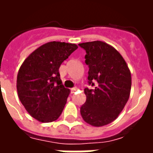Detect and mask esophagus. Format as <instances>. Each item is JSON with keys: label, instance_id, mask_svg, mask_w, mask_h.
Returning <instances> with one entry per match:
<instances>
[{"label": "esophagus", "instance_id": "esophagus-1", "mask_svg": "<svg viewBox=\"0 0 153 153\" xmlns=\"http://www.w3.org/2000/svg\"><path fill=\"white\" fill-rule=\"evenodd\" d=\"M77 90H78V88H71V93H74V92H76Z\"/></svg>", "mask_w": 153, "mask_h": 153}]
</instances>
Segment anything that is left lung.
I'll return each instance as SVG.
<instances>
[{
    "instance_id": "obj_1",
    "label": "left lung",
    "mask_w": 153,
    "mask_h": 153,
    "mask_svg": "<svg viewBox=\"0 0 153 153\" xmlns=\"http://www.w3.org/2000/svg\"><path fill=\"white\" fill-rule=\"evenodd\" d=\"M86 51L85 63L89 67L86 102L80 108L83 120L101 127L114 121L128 102L131 90V73L118 51L102 41L79 43Z\"/></svg>"
}]
</instances>
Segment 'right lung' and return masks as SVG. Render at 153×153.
Wrapping results in <instances>:
<instances>
[{
	"mask_svg": "<svg viewBox=\"0 0 153 153\" xmlns=\"http://www.w3.org/2000/svg\"><path fill=\"white\" fill-rule=\"evenodd\" d=\"M76 44L49 42L33 51L17 75L19 98L32 117L43 123L60 117L70 91L61 84L59 68Z\"/></svg>",
	"mask_w": 153,
	"mask_h": 153,
	"instance_id": "right-lung-1",
	"label": "right lung"
}]
</instances>
